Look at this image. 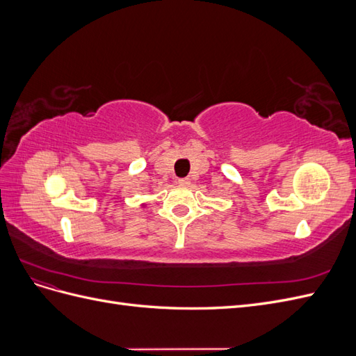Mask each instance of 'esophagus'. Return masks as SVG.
Segmentation results:
<instances>
[{
  "label": "esophagus",
  "instance_id": "obj_1",
  "mask_svg": "<svg viewBox=\"0 0 356 356\" xmlns=\"http://www.w3.org/2000/svg\"><path fill=\"white\" fill-rule=\"evenodd\" d=\"M178 184L179 186H190V178H179Z\"/></svg>",
  "mask_w": 356,
  "mask_h": 356
}]
</instances>
